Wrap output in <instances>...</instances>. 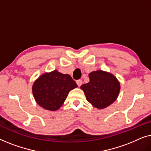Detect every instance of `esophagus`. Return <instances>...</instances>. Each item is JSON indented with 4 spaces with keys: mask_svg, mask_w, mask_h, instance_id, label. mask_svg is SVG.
<instances>
[{
    "mask_svg": "<svg viewBox=\"0 0 151 151\" xmlns=\"http://www.w3.org/2000/svg\"><path fill=\"white\" fill-rule=\"evenodd\" d=\"M76 83H77L78 86H80L82 84V81L81 80H78L77 81H76Z\"/></svg>",
    "mask_w": 151,
    "mask_h": 151,
    "instance_id": "obj_1",
    "label": "esophagus"
}]
</instances>
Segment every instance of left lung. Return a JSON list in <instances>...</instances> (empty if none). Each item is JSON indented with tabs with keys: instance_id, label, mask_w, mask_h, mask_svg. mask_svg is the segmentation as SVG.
<instances>
[{
	"instance_id": "left-lung-1",
	"label": "left lung",
	"mask_w": 151,
	"mask_h": 151,
	"mask_svg": "<svg viewBox=\"0 0 151 151\" xmlns=\"http://www.w3.org/2000/svg\"><path fill=\"white\" fill-rule=\"evenodd\" d=\"M90 81L80 88L84 91L86 100L93 106L102 109L112 104L118 96L120 85L112 74L107 72L93 71L88 74Z\"/></svg>"
}]
</instances>
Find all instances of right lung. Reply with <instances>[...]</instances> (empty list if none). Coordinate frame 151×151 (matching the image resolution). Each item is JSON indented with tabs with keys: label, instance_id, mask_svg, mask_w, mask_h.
<instances>
[{
	"label": "right lung",
	"instance_id": "add662e5",
	"mask_svg": "<svg viewBox=\"0 0 151 151\" xmlns=\"http://www.w3.org/2000/svg\"><path fill=\"white\" fill-rule=\"evenodd\" d=\"M77 86L69 75L55 70L43 74L36 80L32 91L38 105L47 110L56 111L63 105L70 91Z\"/></svg>",
	"mask_w": 151,
	"mask_h": 151
}]
</instances>
